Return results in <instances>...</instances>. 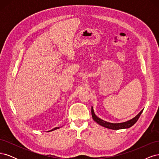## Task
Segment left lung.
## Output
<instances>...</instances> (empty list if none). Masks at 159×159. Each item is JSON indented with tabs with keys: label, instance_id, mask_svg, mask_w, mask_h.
<instances>
[{
	"label": "left lung",
	"instance_id": "obj_1",
	"mask_svg": "<svg viewBox=\"0 0 159 159\" xmlns=\"http://www.w3.org/2000/svg\"><path fill=\"white\" fill-rule=\"evenodd\" d=\"M143 111V109L137 115L136 117H134L132 119L129 120V121H128L124 122V123H111L105 121H103V120L101 119L100 118L98 117L95 115L94 111H93V109L92 107H91V115H92V117H93L94 121L95 122H97L98 124H99L100 125H102V126L105 127L106 128H108V129H111L118 130V129H127V128L132 127L133 125L138 121V119L139 117H140Z\"/></svg>",
	"mask_w": 159,
	"mask_h": 159
}]
</instances>
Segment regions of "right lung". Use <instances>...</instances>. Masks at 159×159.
<instances>
[{"label": "right lung", "mask_w": 159, "mask_h": 159, "mask_svg": "<svg viewBox=\"0 0 159 159\" xmlns=\"http://www.w3.org/2000/svg\"><path fill=\"white\" fill-rule=\"evenodd\" d=\"M59 129V127H56V128H54V129H53L51 130V131H54V130H56V129Z\"/></svg>", "instance_id": "right-lung-1"}]
</instances>
